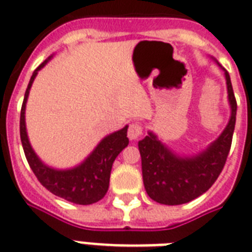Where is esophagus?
<instances>
[{"label":"esophagus","mask_w":252,"mask_h":252,"mask_svg":"<svg viewBox=\"0 0 252 252\" xmlns=\"http://www.w3.org/2000/svg\"><path fill=\"white\" fill-rule=\"evenodd\" d=\"M144 133V126L140 123H132L128 128V137L130 140H137L140 138Z\"/></svg>","instance_id":"esophagus-1"}]
</instances>
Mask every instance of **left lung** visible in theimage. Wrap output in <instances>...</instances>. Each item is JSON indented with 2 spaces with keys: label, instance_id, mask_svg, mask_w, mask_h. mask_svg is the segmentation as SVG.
<instances>
[{
  "label": "left lung",
  "instance_id": "left-lung-1",
  "mask_svg": "<svg viewBox=\"0 0 252 252\" xmlns=\"http://www.w3.org/2000/svg\"><path fill=\"white\" fill-rule=\"evenodd\" d=\"M231 116L217 140L195 157H179L152 132L138 141L142 179L150 199L165 205H179L199 197L213 186L222 171L234 133L237 100L225 70Z\"/></svg>",
  "mask_w": 252,
  "mask_h": 252
}]
</instances>
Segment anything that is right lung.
<instances>
[{
    "label": "right lung",
    "mask_w": 252,
    "mask_h": 252,
    "mask_svg": "<svg viewBox=\"0 0 252 252\" xmlns=\"http://www.w3.org/2000/svg\"><path fill=\"white\" fill-rule=\"evenodd\" d=\"M48 60L41 63L33 70L27 90L25 93L23 104H22L19 130H21V141L23 150H25V156L37 180L49 192H52L53 195L68 200L70 203L80 204V205L94 204L103 199L108 191L112 163H114L115 158L120 154V152L129 144V140L126 137L128 126L103 138L98 144V146L93 150V153L77 167L69 168V170H55V168L44 165L37 158L30 145L27 132H26L25 111L31 85L35 80L37 72L47 64Z\"/></svg>",
    "instance_id": "right-lung-1"
}]
</instances>
